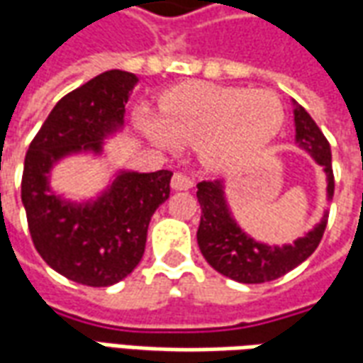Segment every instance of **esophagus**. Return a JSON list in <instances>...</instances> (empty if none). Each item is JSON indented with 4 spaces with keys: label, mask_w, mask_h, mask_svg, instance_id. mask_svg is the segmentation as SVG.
I'll use <instances>...</instances> for the list:
<instances>
[{
    "label": "esophagus",
    "mask_w": 363,
    "mask_h": 363,
    "mask_svg": "<svg viewBox=\"0 0 363 363\" xmlns=\"http://www.w3.org/2000/svg\"><path fill=\"white\" fill-rule=\"evenodd\" d=\"M192 179H189L186 174L182 173H174L173 179H171V186H173L174 190H189L192 189Z\"/></svg>",
    "instance_id": "1"
}]
</instances>
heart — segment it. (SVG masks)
I'll use <instances>...</instances> for the list:
<instances>
[{
	"label": "heart",
	"instance_id": "heart-1",
	"mask_svg": "<svg viewBox=\"0 0 363 363\" xmlns=\"http://www.w3.org/2000/svg\"><path fill=\"white\" fill-rule=\"evenodd\" d=\"M161 116L145 114L142 120L157 145L169 151L179 150V143L198 147L204 165L233 171L249 165L272 142L284 108L272 91L194 82L165 93Z\"/></svg>",
	"mask_w": 363,
	"mask_h": 363
}]
</instances>
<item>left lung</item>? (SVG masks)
Masks as SVG:
<instances>
[{"instance_id":"obj_1","label":"left lung","mask_w":363,"mask_h":363,"mask_svg":"<svg viewBox=\"0 0 363 363\" xmlns=\"http://www.w3.org/2000/svg\"><path fill=\"white\" fill-rule=\"evenodd\" d=\"M291 104L297 147L307 151L313 161L323 167L327 174V202H330L335 194L330 145L309 112L296 101H291ZM196 196L202 208L196 233L200 251L213 270L241 284L276 280L299 267L319 247L327 228L328 210H325L319 223L305 235L297 237L294 243L268 245L252 239L237 223L225 194V181L198 182Z\"/></svg>"}]
</instances>
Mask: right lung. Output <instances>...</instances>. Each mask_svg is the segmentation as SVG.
Here are the masks:
<instances>
[{
	"label": "right lung",
	"mask_w": 363,
	"mask_h": 363,
	"mask_svg": "<svg viewBox=\"0 0 363 363\" xmlns=\"http://www.w3.org/2000/svg\"><path fill=\"white\" fill-rule=\"evenodd\" d=\"M138 75L111 69L67 93L52 108L25 157L21 200L36 251L67 280L104 288L124 280L145 251L151 216L171 194V171L118 169L89 200L52 190V171L74 155L101 157L104 140L124 128Z\"/></svg>",
	"instance_id": "right-lung-1"
}]
</instances>
